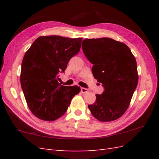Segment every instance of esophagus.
<instances>
[{
	"label": "esophagus",
	"instance_id": "1",
	"mask_svg": "<svg viewBox=\"0 0 159 159\" xmlns=\"http://www.w3.org/2000/svg\"><path fill=\"white\" fill-rule=\"evenodd\" d=\"M80 92L82 93H87L88 92V89L86 88H84V87H81V88H80Z\"/></svg>",
	"mask_w": 159,
	"mask_h": 159
}]
</instances>
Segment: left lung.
<instances>
[{
    "label": "left lung",
    "instance_id": "8db88e82",
    "mask_svg": "<svg viewBox=\"0 0 159 159\" xmlns=\"http://www.w3.org/2000/svg\"><path fill=\"white\" fill-rule=\"evenodd\" d=\"M82 48L93 64L94 78L104 87L89 109L99 121L116 120L127 110L137 86L136 59L125 43L111 38L85 39Z\"/></svg>",
    "mask_w": 159,
    "mask_h": 159
}]
</instances>
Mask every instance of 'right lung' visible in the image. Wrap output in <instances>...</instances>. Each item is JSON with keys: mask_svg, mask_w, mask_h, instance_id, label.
Here are the masks:
<instances>
[{"mask_svg": "<svg viewBox=\"0 0 159 159\" xmlns=\"http://www.w3.org/2000/svg\"><path fill=\"white\" fill-rule=\"evenodd\" d=\"M81 41L82 38L41 36L24 56L20 83L29 109L39 119L54 121L61 117L80 92L79 87L61 85L57 79L80 51Z\"/></svg>", "mask_w": 159, "mask_h": 159, "instance_id": "1", "label": "right lung"}]
</instances>
